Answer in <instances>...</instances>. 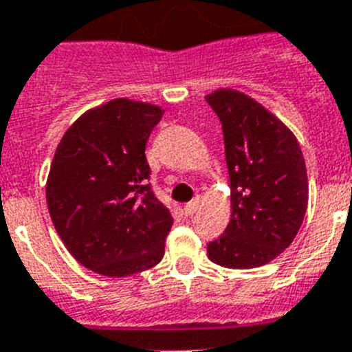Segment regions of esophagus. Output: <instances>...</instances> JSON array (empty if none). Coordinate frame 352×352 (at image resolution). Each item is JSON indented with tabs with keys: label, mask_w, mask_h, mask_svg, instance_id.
I'll list each match as a JSON object with an SVG mask.
<instances>
[{
	"label": "esophagus",
	"mask_w": 352,
	"mask_h": 352,
	"mask_svg": "<svg viewBox=\"0 0 352 352\" xmlns=\"http://www.w3.org/2000/svg\"><path fill=\"white\" fill-rule=\"evenodd\" d=\"M197 210H199V199H195V201H193V202H190V204L184 206V215L186 217L193 215V213H195Z\"/></svg>",
	"instance_id": "1"
}]
</instances>
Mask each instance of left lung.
I'll return each mask as SVG.
<instances>
[{"mask_svg":"<svg viewBox=\"0 0 352 352\" xmlns=\"http://www.w3.org/2000/svg\"><path fill=\"white\" fill-rule=\"evenodd\" d=\"M206 101L222 122L231 188L230 224L208 256L231 270L260 267L289 248L304 221V155L293 131L250 96L221 88Z\"/></svg>","mask_w":352,"mask_h":352,"instance_id":"8db88e82","label":"left lung"}]
</instances>
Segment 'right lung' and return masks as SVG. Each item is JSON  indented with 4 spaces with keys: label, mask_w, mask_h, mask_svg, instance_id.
I'll list each match as a JSON object with an SVG mask.
<instances>
[{
    "label": "right lung",
    "mask_w": 352,
    "mask_h": 352,
    "mask_svg": "<svg viewBox=\"0 0 352 352\" xmlns=\"http://www.w3.org/2000/svg\"><path fill=\"white\" fill-rule=\"evenodd\" d=\"M164 110L113 99L85 111L63 135L47 204L70 255L104 276L150 270L164 255L173 219L151 190L148 137Z\"/></svg>",
    "instance_id": "add662e5"
}]
</instances>
